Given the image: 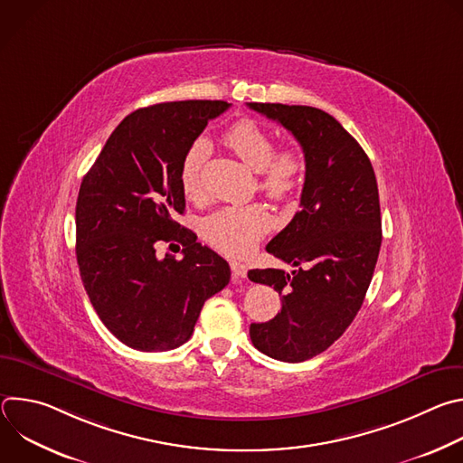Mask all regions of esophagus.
<instances>
[{
  "mask_svg": "<svg viewBox=\"0 0 463 463\" xmlns=\"http://www.w3.org/2000/svg\"><path fill=\"white\" fill-rule=\"evenodd\" d=\"M231 271H232V279H245L247 277V268L240 261H231Z\"/></svg>",
  "mask_w": 463,
  "mask_h": 463,
  "instance_id": "1",
  "label": "esophagus"
}]
</instances>
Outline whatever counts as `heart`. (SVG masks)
Returning a JSON list of instances; mask_svg holds the SVG:
<instances>
[{
    "instance_id": "1",
    "label": "heart",
    "mask_w": 463,
    "mask_h": 463,
    "mask_svg": "<svg viewBox=\"0 0 463 463\" xmlns=\"http://www.w3.org/2000/svg\"><path fill=\"white\" fill-rule=\"evenodd\" d=\"M225 145L254 172L260 174L258 186L271 200L284 202L295 194L302 181L304 159L295 148L275 152V141L269 131L252 120H238L223 134ZM209 145L197 139L183 156L179 168L181 192L190 202L205 197L203 163ZM271 227V216L261 205L225 207L202 223L203 238L222 252L243 256L250 252L256 241Z\"/></svg>"
}]
</instances>
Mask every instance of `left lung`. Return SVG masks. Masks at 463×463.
<instances>
[{
	"mask_svg": "<svg viewBox=\"0 0 463 463\" xmlns=\"http://www.w3.org/2000/svg\"><path fill=\"white\" fill-rule=\"evenodd\" d=\"M247 106L291 131L306 161L300 211L266 247L295 271L247 273L284 295L277 317L250 324L249 335L261 354L302 363L332 346L363 306L383 238L377 181L361 145L329 113L311 106Z\"/></svg>",
	"mask_w": 463,
	"mask_h": 463,
	"instance_id": "1",
	"label": "left lung"
}]
</instances>
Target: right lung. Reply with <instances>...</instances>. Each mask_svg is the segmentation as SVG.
<instances>
[{"instance_id": "obj_1", "label": "right lung", "mask_w": 463, "mask_h": 463, "mask_svg": "<svg viewBox=\"0 0 463 463\" xmlns=\"http://www.w3.org/2000/svg\"><path fill=\"white\" fill-rule=\"evenodd\" d=\"M231 104L179 100L129 113L84 175L77 200V261L104 326L141 352L186 343L207 298L231 280L229 263L174 218L184 211L179 168L211 118ZM177 241L184 258L155 256Z\"/></svg>"}]
</instances>
